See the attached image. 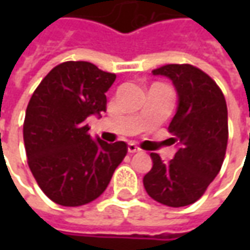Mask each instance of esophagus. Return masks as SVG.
<instances>
[{"mask_svg": "<svg viewBox=\"0 0 250 250\" xmlns=\"http://www.w3.org/2000/svg\"><path fill=\"white\" fill-rule=\"evenodd\" d=\"M128 151H129V153H139L140 147L136 143H132V142H130V143H128Z\"/></svg>", "mask_w": 250, "mask_h": 250, "instance_id": "esophagus-1", "label": "esophagus"}]
</instances>
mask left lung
I'll return each mask as SVG.
<instances>
[{
    "instance_id": "8db88e82",
    "label": "left lung",
    "mask_w": 250,
    "mask_h": 250,
    "mask_svg": "<svg viewBox=\"0 0 250 250\" xmlns=\"http://www.w3.org/2000/svg\"><path fill=\"white\" fill-rule=\"evenodd\" d=\"M153 75L168 78L177 90V112L168 130L178 150L168 163L150 153L153 167L143 185L161 205L188 206L202 197L223 166L228 142L226 99L207 73L189 63L164 65Z\"/></svg>"
}]
</instances>
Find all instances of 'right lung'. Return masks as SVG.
<instances>
[{"mask_svg":"<svg viewBox=\"0 0 250 250\" xmlns=\"http://www.w3.org/2000/svg\"><path fill=\"white\" fill-rule=\"evenodd\" d=\"M115 73L86 61L53 68L26 108L23 140L27 164L39 187L57 205L90 203L110 184L126 156V143L91 139L87 118L107 107Z\"/></svg>","mask_w":250,"mask_h":250,"instance_id":"add662e5","label":"right lung"}]
</instances>
